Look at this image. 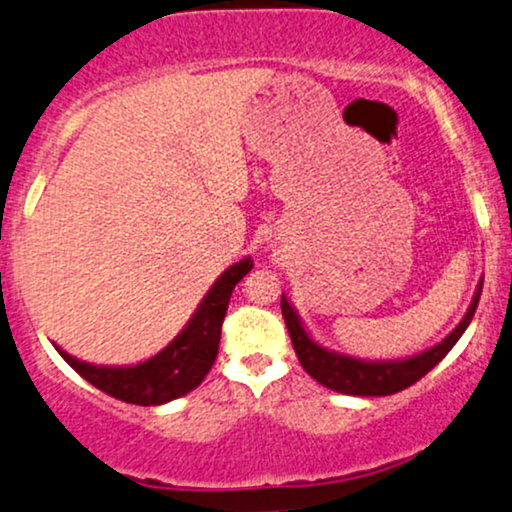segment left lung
<instances>
[{
    "instance_id": "obj_1",
    "label": "left lung",
    "mask_w": 512,
    "mask_h": 512,
    "mask_svg": "<svg viewBox=\"0 0 512 512\" xmlns=\"http://www.w3.org/2000/svg\"><path fill=\"white\" fill-rule=\"evenodd\" d=\"M482 282L484 280H479V287L477 292H474L470 309L462 316V321L455 326L453 333H448L438 345L414 354V357L386 359V362H366V359L350 357V354H342L318 345V342L309 335V330L302 326V318L294 311V306L287 302L285 294H282L280 306L282 318H285L287 330H290L294 352H297L299 364L304 366L306 374L316 378L321 386L335 390V393L378 398V395H393L410 388L412 383H417L419 378L429 374V371L453 350V345L462 338V333L470 326L474 311H477L479 294H482Z\"/></svg>"
}]
</instances>
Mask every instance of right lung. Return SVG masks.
Returning <instances> with one entry per match:
<instances>
[{
  "instance_id": "obj_1",
  "label": "right lung",
  "mask_w": 512,
  "mask_h": 512,
  "mask_svg": "<svg viewBox=\"0 0 512 512\" xmlns=\"http://www.w3.org/2000/svg\"><path fill=\"white\" fill-rule=\"evenodd\" d=\"M251 268H254V261L249 256L227 268L201 299L182 333L146 362L134 366H95L71 357L62 347H54L76 374H81L102 393L122 402H131V405H165V402L182 398L196 386H201L210 366L215 364L220 328L225 321L232 290Z\"/></svg>"
}]
</instances>
